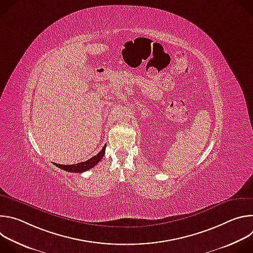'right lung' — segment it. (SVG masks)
Wrapping results in <instances>:
<instances>
[{
	"mask_svg": "<svg viewBox=\"0 0 253 253\" xmlns=\"http://www.w3.org/2000/svg\"><path fill=\"white\" fill-rule=\"evenodd\" d=\"M105 147H103V149L95 156H93L92 158H90L89 160L87 161H84V162H80V163H77V164H73V165H62V164H57V163H54L57 167L65 170V171H68V172H75V173H82L84 171H87L89 169H91L92 167H94L104 156L105 154Z\"/></svg>",
	"mask_w": 253,
	"mask_h": 253,
	"instance_id": "1",
	"label": "right lung"
}]
</instances>
